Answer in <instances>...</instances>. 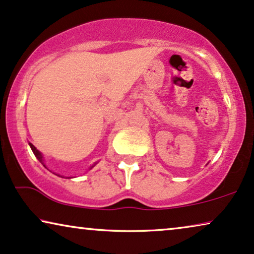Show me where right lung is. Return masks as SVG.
<instances>
[{"label": "right lung", "mask_w": 254, "mask_h": 254, "mask_svg": "<svg viewBox=\"0 0 254 254\" xmlns=\"http://www.w3.org/2000/svg\"><path fill=\"white\" fill-rule=\"evenodd\" d=\"M29 145H30V148L31 149H32V151H33V154H34V156H36V157H37V159H38V161H39L40 163H41V164H43L44 166H45V168H47V166L46 165H45V158H44V156H43V154H41V152L39 151V150H38V149L36 148V147H34V145L32 144V143H30V142H29ZM97 164V163H95V164H93V165H91V166H90V168H89V170H91L92 168H93V166H95ZM55 175H57V173H55ZM57 176H59V177H62V176H60V175H57ZM62 178H64V177H62ZM67 178H72V177H67Z\"/></svg>", "instance_id": "add662e5"}]
</instances>
